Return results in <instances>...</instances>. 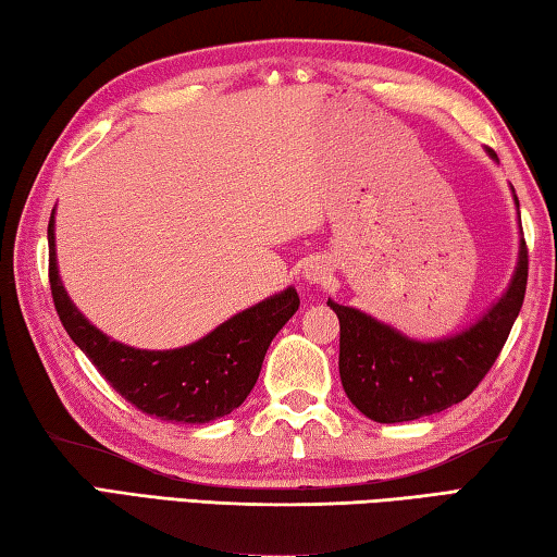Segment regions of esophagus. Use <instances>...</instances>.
<instances>
[{"label": "esophagus", "mask_w": 557, "mask_h": 557, "mask_svg": "<svg viewBox=\"0 0 557 557\" xmlns=\"http://www.w3.org/2000/svg\"><path fill=\"white\" fill-rule=\"evenodd\" d=\"M330 276H333V269H330L327 259L323 257H310L304 267V278L310 286H325Z\"/></svg>", "instance_id": "1"}]
</instances>
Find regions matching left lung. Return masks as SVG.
Wrapping results in <instances>:
<instances>
[{
  "instance_id": "left-lung-1",
  "label": "left lung",
  "mask_w": 557,
  "mask_h": 557,
  "mask_svg": "<svg viewBox=\"0 0 557 557\" xmlns=\"http://www.w3.org/2000/svg\"><path fill=\"white\" fill-rule=\"evenodd\" d=\"M513 202L519 208L516 193ZM525 278L529 251L521 232L519 261L504 296L462 333L441 339H413L327 298L339 318V379L349 401L376 423L416 421L465 401L496 362L519 318Z\"/></svg>"
}]
</instances>
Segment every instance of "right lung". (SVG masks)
<instances>
[{"label":"right lung","instance_id":"1","mask_svg":"<svg viewBox=\"0 0 557 557\" xmlns=\"http://www.w3.org/2000/svg\"><path fill=\"white\" fill-rule=\"evenodd\" d=\"M48 278L58 318L114 392L171 423H210L232 413L257 384L271 339L300 306L294 286L224 320L178 349H136L97 330L67 296L55 259V210L48 220Z\"/></svg>","mask_w":557,"mask_h":557}]
</instances>
